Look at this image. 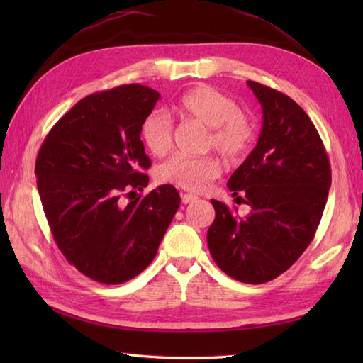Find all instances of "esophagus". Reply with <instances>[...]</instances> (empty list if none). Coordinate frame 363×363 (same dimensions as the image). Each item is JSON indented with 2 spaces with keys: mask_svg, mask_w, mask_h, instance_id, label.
Wrapping results in <instances>:
<instances>
[{
  "mask_svg": "<svg viewBox=\"0 0 363 363\" xmlns=\"http://www.w3.org/2000/svg\"><path fill=\"white\" fill-rule=\"evenodd\" d=\"M181 199H182L184 204H190V203L196 201L198 196H196V195H191V194H184V195L181 196Z\"/></svg>",
  "mask_w": 363,
  "mask_h": 363,
  "instance_id": "1",
  "label": "esophagus"
}]
</instances>
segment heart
Listing matches in <instances>:
<instances>
[{
	"label": "heart",
	"instance_id": "obj_1",
	"mask_svg": "<svg viewBox=\"0 0 363 363\" xmlns=\"http://www.w3.org/2000/svg\"><path fill=\"white\" fill-rule=\"evenodd\" d=\"M174 111L186 120H194L209 128L207 146L228 160H238L250 151L256 135L254 123L243 113L229 95L209 86H198L186 91ZM142 140L156 156H164L173 145V121L165 112L152 111L142 123ZM221 172L220 162L212 156H186L174 154L157 168L160 182L201 191Z\"/></svg>",
	"mask_w": 363,
	"mask_h": 363
}]
</instances>
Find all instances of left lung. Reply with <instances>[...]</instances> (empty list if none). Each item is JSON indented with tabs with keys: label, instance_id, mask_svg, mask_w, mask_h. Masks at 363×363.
<instances>
[{
	"label": "left lung",
	"instance_id": "left-lung-1",
	"mask_svg": "<svg viewBox=\"0 0 363 363\" xmlns=\"http://www.w3.org/2000/svg\"><path fill=\"white\" fill-rule=\"evenodd\" d=\"M246 84L262 104L264 125L228 187L251 211L238 220L212 199L207 245L221 272L245 284H264L289 269L313 240L328 201L330 165L309 115L281 91Z\"/></svg>",
	"mask_w": 363,
	"mask_h": 363
}]
</instances>
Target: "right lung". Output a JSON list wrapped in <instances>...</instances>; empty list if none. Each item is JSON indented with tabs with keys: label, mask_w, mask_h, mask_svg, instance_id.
Listing matches in <instances>:
<instances>
[{
	"label": "right lung",
	"mask_w": 363,
	"mask_h": 363,
	"mask_svg": "<svg viewBox=\"0 0 363 363\" xmlns=\"http://www.w3.org/2000/svg\"><path fill=\"white\" fill-rule=\"evenodd\" d=\"M159 98L140 84L89 95L52 126L38 151L37 189L54 242L96 282L140 274L181 204L168 184L135 195L150 182L140 130Z\"/></svg>",
	"instance_id": "add662e5"
}]
</instances>
